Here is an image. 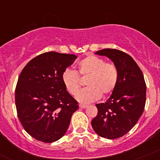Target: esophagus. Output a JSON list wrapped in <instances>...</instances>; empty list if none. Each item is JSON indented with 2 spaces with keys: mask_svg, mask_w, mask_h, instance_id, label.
Wrapping results in <instances>:
<instances>
[{
  "mask_svg": "<svg viewBox=\"0 0 160 160\" xmlns=\"http://www.w3.org/2000/svg\"><path fill=\"white\" fill-rule=\"evenodd\" d=\"M79 107L81 108H85L88 107V105H85V104H80Z\"/></svg>",
  "mask_w": 160,
  "mask_h": 160,
  "instance_id": "34e87169",
  "label": "esophagus"
}]
</instances>
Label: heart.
Returning <instances> with one entry per match:
<instances>
[{"instance_id": "heart-1", "label": "heart", "mask_w": 160, "mask_h": 160, "mask_svg": "<svg viewBox=\"0 0 160 160\" xmlns=\"http://www.w3.org/2000/svg\"><path fill=\"white\" fill-rule=\"evenodd\" d=\"M78 72L82 76H88L86 85L77 94L76 100L82 103H89L109 95L116 88L118 79V69L112 63H105L102 58L90 55L78 64ZM65 88L69 93L75 95L80 88V77L75 71L65 69L62 75Z\"/></svg>"}]
</instances>
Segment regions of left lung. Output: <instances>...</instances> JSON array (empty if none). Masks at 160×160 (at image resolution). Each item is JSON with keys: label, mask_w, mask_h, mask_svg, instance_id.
Wrapping results in <instances>:
<instances>
[{"label": "left lung", "mask_w": 160, "mask_h": 160, "mask_svg": "<svg viewBox=\"0 0 160 160\" xmlns=\"http://www.w3.org/2000/svg\"><path fill=\"white\" fill-rule=\"evenodd\" d=\"M106 56L118 72L116 88L105 103L96 104L98 114L92 120L94 131L108 139L120 138L132 129L139 119L146 99V85L141 69L131 56L117 49L95 52Z\"/></svg>", "instance_id": "1"}]
</instances>
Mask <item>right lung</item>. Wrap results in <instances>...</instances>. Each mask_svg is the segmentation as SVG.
Instances as JSON below:
<instances>
[{"label":"right lung","instance_id":"right-lung-1","mask_svg":"<svg viewBox=\"0 0 160 160\" xmlns=\"http://www.w3.org/2000/svg\"><path fill=\"white\" fill-rule=\"evenodd\" d=\"M77 56L45 52L23 68L15 88L18 116L24 130L37 140L53 142L66 132L78 102L66 91L64 71Z\"/></svg>","mask_w":160,"mask_h":160}]
</instances>
